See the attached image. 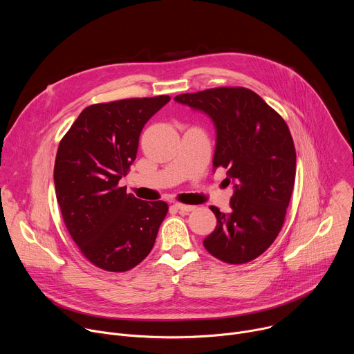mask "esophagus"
Returning a JSON list of instances; mask_svg holds the SVG:
<instances>
[{"instance_id":"1","label":"esophagus","mask_w":354,"mask_h":354,"mask_svg":"<svg viewBox=\"0 0 354 354\" xmlns=\"http://www.w3.org/2000/svg\"><path fill=\"white\" fill-rule=\"evenodd\" d=\"M175 209H178L179 212L182 213H189V212H193L196 207L194 206H189V205H182V203H175L174 205Z\"/></svg>"}]
</instances>
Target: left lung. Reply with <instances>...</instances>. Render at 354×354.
Returning <instances> with one entry per match:
<instances>
[{"mask_svg":"<svg viewBox=\"0 0 354 354\" xmlns=\"http://www.w3.org/2000/svg\"><path fill=\"white\" fill-rule=\"evenodd\" d=\"M175 102L207 115L216 129L213 169L234 183L230 213L212 206L216 230L203 241L217 259L254 261L279 235L295 179V148L286 122L254 91L213 88Z\"/></svg>","mask_w":354,"mask_h":354,"instance_id":"obj_1","label":"left lung"}]
</instances>
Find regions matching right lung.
Returning a JSON list of instances; mask_svg holds the SVG:
<instances>
[{
  "label": "right lung",
  "mask_w": 354,
  "mask_h": 354,
  "mask_svg": "<svg viewBox=\"0 0 354 354\" xmlns=\"http://www.w3.org/2000/svg\"><path fill=\"white\" fill-rule=\"evenodd\" d=\"M169 100L91 105L60 141L55 186L64 224L84 257L104 270L126 272L145 259L168 213L165 201L127 194L119 180L136 160L144 124Z\"/></svg>",
  "instance_id": "right-lung-1"
}]
</instances>
